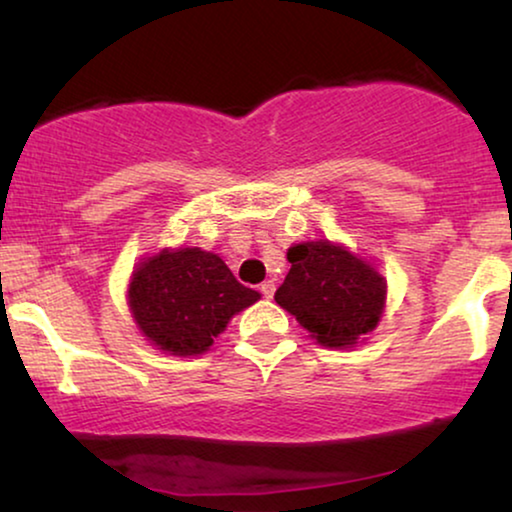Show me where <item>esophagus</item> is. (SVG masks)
Returning a JSON list of instances; mask_svg holds the SVG:
<instances>
[{"instance_id": "esophagus-1", "label": "esophagus", "mask_w": 512, "mask_h": 512, "mask_svg": "<svg viewBox=\"0 0 512 512\" xmlns=\"http://www.w3.org/2000/svg\"><path fill=\"white\" fill-rule=\"evenodd\" d=\"M274 290H276L274 281H264V283L260 285V292H262V297H267V299L274 297Z\"/></svg>"}]
</instances>
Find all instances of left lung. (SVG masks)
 <instances>
[{"instance_id":"left-lung-1","label":"left lung","mask_w":512,"mask_h":512,"mask_svg":"<svg viewBox=\"0 0 512 512\" xmlns=\"http://www.w3.org/2000/svg\"><path fill=\"white\" fill-rule=\"evenodd\" d=\"M292 264L274 299L323 346H351L377 327L386 283L342 245L309 241L288 250Z\"/></svg>"}]
</instances>
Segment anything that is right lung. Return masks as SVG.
Instances as JSON below:
<instances>
[{"mask_svg":"<svg viewBox=\"0 0 512 512\" xmlns=\"http://www.w3.org/2000/svg\"><path fill=\"white\" fill-rule=\"evenodd\" d=\"M257 299L260 292L238 283L220 257L201 248L161 250L140 264L128 288L142 335L173 356L208 351L231 316Z\"/></svg>","mask_w":512,"mask_h":512,"instance_id":"1","label":"right lung"}]
</instances>
